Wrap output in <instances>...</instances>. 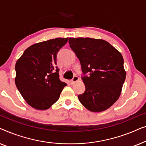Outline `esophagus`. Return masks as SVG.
Masks as SVG:
<instances>
[{
    "label": "esophagus",
    "mask_w": 146,
    "mask_h": 146,
    "mask_svg": "<svg viewBox=\"0 0 146 146\" xmlns=\"http://www.w3.org/2000/svg\"><path fill=\"white\" fill-rule=\"evenodd\" d=\"M78 80H79V78L77 76H74L73 78L70 80V84H74L76 82H77Z\"/></svg>",
    "instance_id": "1"
}]
</instances>
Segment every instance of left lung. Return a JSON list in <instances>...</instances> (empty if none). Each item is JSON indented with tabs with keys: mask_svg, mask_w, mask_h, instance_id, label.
I'll return each mask as SVG.
<instances>
[{
	"mask_svg": "<svg viewBox=\"0 0 146 146\" xmlns=\"http://www.w3.org/2000/svg\"><path fill=\"white\" fill-rule=\"evenodd\" d=\"M68 42L83 72L86 90L78 96L80 102L91 111L106 110L118 99L125 81L122 56L104 40L70 38Z\"/></svg>",
	"mask_w": 146,
	"mask_h": 146,
	"instance_id": "left-lung-1",
	"label": "left lung"
}]
</instances>
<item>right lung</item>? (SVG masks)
Returning a JSON list of instances; mask_svg holds the SVG:
<instances>
[{"mask_svg":"<svg viewBox=\"0 0 146 146\" xmlns=\"http://www.w3.org/2000/svg\"><path fill=\"white\" fill-rule=\"evenodd\" d=\"M68 40V38H57L35 44L25 50L16 63V86L34 108H49L67 85L59 78L56 57Z\"/></svg>","mask_w":146,"mask_h":146,"instance_id":"add662e5","label":"right lung"}]
</instances>
